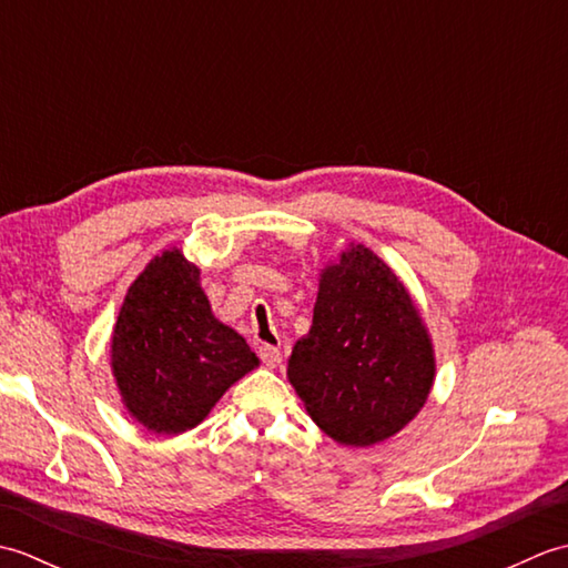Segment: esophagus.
<instances>
[{"mask_svg": "<svg viewBox=\"0 0 568 568\" xmlns=\"http://www.w3.org/2000/svg\"><path fill=\"white\" fill-rule=\"evenodd\" d=\"M261 361L268 368H277L283 364V354H281V348H275V346H261Z\"/></svg>", "mask_w": 568, "mask_h": 568, "instance_id": "1", "label": "esophagus"}]
</instances>
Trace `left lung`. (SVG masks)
Here are the masks:
<instances>
[{
	"mask_svg": "<svg viewBox=\"0 0 568 568\" xmlns=\"http://www.w3.org/2000/svg\"><path fill=\"white\" fill-rule=\"evenodd\" d=\"M434 373L429 329L400 275L352 241L320 268L312 327L287 358L307 415L336 444L364 449L417 417Z\"/></svg>",
	"mask_w": 568,
	"mask_h": 568,
	"instance_id": "1",
	"label": "left lung"
}]
</instances>
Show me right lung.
<instances>
[{
  "instance_id": "add662e5",
  "label": "right lung",
  "mask_w": 568,
  "mask_h": 568,
  "mask_svg": "<svg viewBox=\"0 0 568 568\" xmlns=\"http://www.w3.org/2000/svg\"><path fill=\"white\" fill-rule=\"evenodd\" d=\"M244 336L214 317L200 268L168 246L129 285L110 366L126 413L153 434H183L258 368Z\"/></svg>"
}]
</instances>
